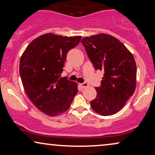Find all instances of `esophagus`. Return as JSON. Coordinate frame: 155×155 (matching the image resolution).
<instances>
[{
    "label": "esophagus",
    "instance_id": "1",
    "mask_svg": "<svg viewBox=\"0 0 155 155\" xmlns=\"http://www.w3.org/2000/svg\"><path fill=\"white\" fill-rule=\"evenodd\" d=\"M80 87L82 88V89H85V88H87L89 87V84L87 82H84V83H82V84H80Z\"/></svg>",
    "mask_w": 155,
    "mask_h": 155
}]
</instances>
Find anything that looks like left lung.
Wrapping results in <instances>:
<instances>
[{"label": "left lung", "mask_w": 155, "mask_h": 155, "mask_svg": "<svg viewBox=\"0 0 155 155\" xmlns=\"http://www.w3.org/2000/svg\"><path fill=\"white\" fill-rule=\"evenodd\" d=\"M96 70L104 71L93 110L101 116L115 114L134 93L137 65L132 53L118 39L104 33L81 40Z\"/></svg>", "instance_id": "1"}]
</instances>
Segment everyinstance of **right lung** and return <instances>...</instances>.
Returning a JSON list of instances; mask_svg holds the SVG:
<instances>
[{"instance_id": "add662e5", "label": "right lung", "mask_w": 155, "mask_h": 155, "mask_svg": "<svg viewBox=\"0 0 155 155\" xmlns=\"http://www.w3.org/2000/svg\"><path fill=\"white\" fill-rule=\"evenodd\" d=\"M82 37L47 33L30 43L21 58L19 73L25 91L36 107L50 116L69 109L78 94V84L59 78L66 55Z\"/></svg>"}]
</instances>
